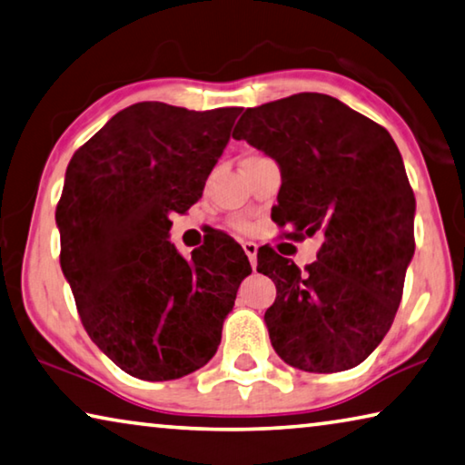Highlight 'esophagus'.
Segmentation results:
<instances>
[{
    "label": "esophagus",
    "instance_id": "obj_1",
    "mask_svg": "<svg viewBox=\"0 0 465 465\" xmlns=\"http://www.w3.org/2000/svg\"><path fill=\"white\" fill-rule=\"evenodd\" d=\"M242 248H244V252L248 256L250 264H252V269H256V252H259V246H256L254 242H242Z\"/></svg>",
    "mask_w": 465,
    "mask_h": 465
}]
</instances>
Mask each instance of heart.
Listing matches in <instances>:
<instances>
[{
  "mask_svg": "<svg viewBox=\"0 0 465 465\" xmlns=\"http://www.w3.org/2000/svg\"><path fill=\"white\" fill-rule=\"evenodd\" d=\"M240 230H246V225H244V223H240Z\"/></svg>",
  "mask_w": 465,
  "mask_h": 465,
  "instance_id": "heart-1",
  "label": "heart"
}]
</instances>
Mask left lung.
Returning a JSON list of instances; mask_svg holds the SVG:
<instances>
[{"label":"left lung","mask_w":465,"mask_h":465,"mask_svg":"<svg viewBox=\"0 0 465 465\" xmlns=\"http://www.w3.org/2000/svg\"><path fill=\"white\" fill-rule=\"evenodd\" d=\"M282 169L275 206L287 235L322 233L304 271L275 250L259 272L277 298L264 312L272 350L306 372H341L377 350L391 329L414 256L411 190L389 132L321 93L246 109L233 130Z\"/></svg>","instance_id":"left-lung-1"}]
</instances>
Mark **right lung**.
Instances as JSON below:
<instances>
[{
  "mask_svg": "<svg viewBox=\"0 0 465 465\" xmlns=\"http://www.w3.org/2000/svg\"><path fill=\"white\" fill-rule=\"evenodd\" d=\"M240 107L122 109L74 153L55 221L62 271L93 343L124 372L173 381L215 356L248 256L219 233L186 261L172 213L203 196Z\"/></svg>",
  "mask_w": 465,
  "mask_h": 465,
  "instance_id": "right-lung-1",
  "label": "right lung"
}]
</instances>
